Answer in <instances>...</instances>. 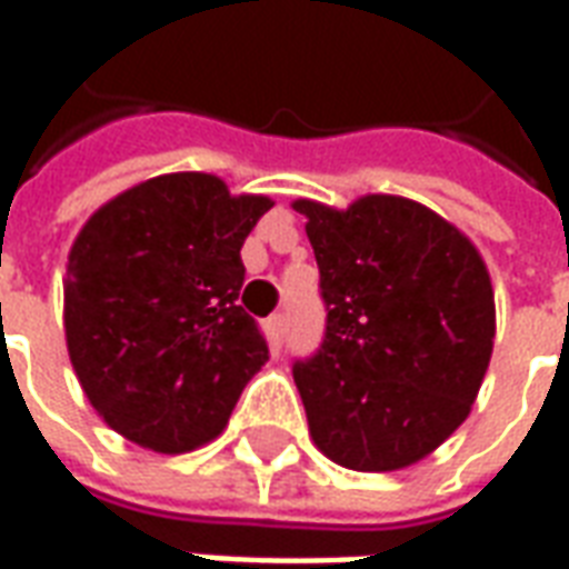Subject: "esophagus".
<instances>
[{
    "mask_svg": "<svg viewBox=\"0 0 569 569\" xmlns=\"http://www.w3.org/2000/svg\"><path fill=\"white\" fill-rule=\"evenodd\" d=\"M264 332H268V338H271V345L280 350L283 347V338H286V317H271V320L264 322Z\"/></svg>",
    "mask_w": 569,
    "mask_h": 569,
    "instance_id": "34e87169",
    "label": "esophagus"
}]
</instances>
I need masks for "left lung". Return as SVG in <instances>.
Wrapping results in <instances>:
<instances>
[{"mask_svg":"<svg viewBox=\"0 0 569 569\" xmlns=\"http://www.w3.org/2000/svg\"><path fill=\"white\" fill-rule=\"evenodd\" d=\"M292 207L329 310L317 357L292 369L310 439L357 472L418 463L469 418L485 381L497 332L488 264L418 200Z\"/></svg>","mask_w":569,"mask_h":569,"instance_id":"left-lung-1","label":"left lung"}]
</instances>
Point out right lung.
Segmentation results:
<instances>
[{
    "mask_svg": "<svg viewBox=\"0 0 569 569\" xmlns=\"http://www.w3.org/2000/svg\"><path fill=\"white\" fill-rule=\"evenodd\" d=\"M273 200L231 194L212 173H163L121 191L69 249V362L124 439L186 453L224 429L268 362L240 305V247Z\"/></svg>",
    "mask_w": 569,
    "mask_h": 569,
    "instance_id": "add662e5",
    "label": "right lung"
}]
</instances>
